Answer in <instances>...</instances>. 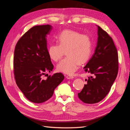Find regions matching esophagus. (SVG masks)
<instances>
[{
	"instance_id": "34e87169",
	"label": "esophagus",
	"mask_w": 130,
	"mask_h": 130,
	"mask_svg": "<svg viewBox=\"0 0 130 130\" xmlns=\"http://www.w3.org/2000/svg\"><path fill=\"white\" fill-rule=\"evenodd\" d=\"M66 78H67V79H72V78H74V76L72 75H67Z\"/></svg>"
}]
</instances>
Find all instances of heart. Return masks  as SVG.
<instances>
[{
	"label": "heart",
	"instance_id": "obj_1",
	"mask_svg": "<svg viewBox=\"0 0 130 130\" xmlns=\"http://www.w3.org/2000/svg\"><path fill=\"white\" fill-rule=\"evenodd\" d=\"M57 44H51L48 54L51 60L57 62L66 53L67 56L57 65L58 72L68 75L75 72L81 64L85 63L90 57L92 41L87 34L77 31L65 30L56 36Z\"/></svg>",
	"mask_w": 130,
	"mask_h": 130
}]
</instances>
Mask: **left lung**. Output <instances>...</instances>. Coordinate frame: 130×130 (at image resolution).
Wrapping results in <instances>:
<instances>
[{
	"instance_id": "left-lung-1",
	"label": "left lung",
	"mask_w": 130,
	"mask_h": 130,
	"mask_svg": "<svg viewBox=\"0 0 130 130\" xmlns=\"http://www.w3.org/2000/svg\"><path fill=\"white\" fill-rule=\"evenodd\" d=\"M98 27V41L95 52L84 68L92 75L88 77L78 97L89 104L99 103L107 95L118 72V56L111 37Z\"/></svg>"
}]
</instances>
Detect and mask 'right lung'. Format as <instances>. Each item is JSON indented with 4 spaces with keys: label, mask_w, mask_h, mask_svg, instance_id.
Here are the masks:
<instances>
[{
    "label": "right lung",
    "mask_w": 130,
    "mask_h": 130,
    "mask_svg": "<svg viewBox=\"0 0 130 130\" xmlns=\"http://www.w3.org/2000/svg\"><path fill=\"white\" fill-rule=\"evenodd\" d=\"M52 30L50 25L31 27L16 44L13 58L15 82L24 96L34 103L49 100L54 90L63 80L62 73L43 76L54 68L47 49V35Z\"/></svg>",
    "instance_id": "add662e5"
}]
</instances>
